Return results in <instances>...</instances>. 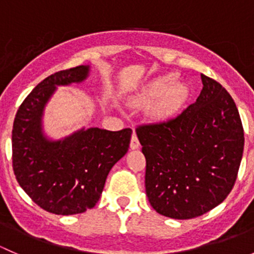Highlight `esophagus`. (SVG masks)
<instances>
[{"label":"esophagus","instance_id":"obj_1","mask_svg":"<svg viewBox=\"0 0 254 254\" xmlns=\"http://www.w3.org/2000/svg\"><path fill=\"white\" fill-rule=\"evenodd\" d=\"M139 147H140L139 139H137L136 134L134 132L131 136V141H130V148H131V150H136V148H139Z\"/></svg>","mask_w":254,"mask_h":254}]
</instances>
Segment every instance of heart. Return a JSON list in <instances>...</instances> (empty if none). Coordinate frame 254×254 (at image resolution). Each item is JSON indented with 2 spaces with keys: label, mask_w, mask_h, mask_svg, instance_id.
I'll list each match as a JSON object with an SVG mask.
<instances>
[{
  "label": "heart",
  "mask_w": 254,
  "mask_h": 254,
  "mask_svg": "<svg viewBox=\"0 0 254 254\" xmlns=\"http://www.w3.org/2000/svg\"><path fill=\"white\" fill-rule=\"evenodd\" d=\"M188 87L177 82L175 75H167L148 82L131 99L134 106L150 107V115L153 119H166L173 115L188 98Z\"/></svg>",
  "instance_id": "1"
}]
</instances>
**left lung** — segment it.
<instances>
[{
	"mask_svg": "<svg viewBox=\"0 0 254 254\" xmlns=\"http://www.w3.org/2000/svg\"><path fill=\"white\" fill-rule=\"evenodd\" d=\"M195 103L167 122L136 127L146 158L145 187L163 216L187 220L221 204L236 182L245 135L229 92L201 73Z\"/></svg>",
	"mask_w": 254,
	"mask_h": 254,
	"instance_id": "left-lung-1",
	"label": "left lung"
}]
</instances>
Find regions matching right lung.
Here are the masks:
<instances>
[{
    "label": "right lung",
    "instance_id": "add662e5",
    "mask_svg": "<svg viewBox=\"0 0 254 254\" xmlns=\"http://www.w3.org/2000/svg\"><path fill=\"white\" fill-rule=\"evenodd\" d=\"M89 66L59 71L43 79L23 101L12 130V163L17 182L42 209L56 215L84 212L97 204L107 176L127 152L131 129L89 127L61 140L43 131L45 106L58 86L84 81Z\"/></svg>",
    "mask_w": 254,
    "mask_h": 254
}]
</instances>
